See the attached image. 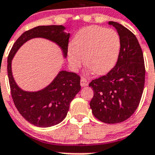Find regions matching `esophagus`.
<instances>
[{"instance_id": "34e87169", "label": "esophagus", "mask_w": 155, "mask_h": 155, "mask_svg": "<svg viewBox=\"0 0 155 155\" xmlns=\"http://www.w3.org/2000/svg\"><path fill=\"white\" fill-rule=\"evenodd\" d=\"M87 84H88V81H87V79L84 78V77H81V85L82 87H85Z\"/></svg>"}]
</instances>
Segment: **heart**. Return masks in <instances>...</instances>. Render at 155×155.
<instances>
[{
    "label": "heart",
    "instance_id": "1",
    "mask_svg": "<svg viewBox=\"0 0 155 155\" xmlns=\"http://www.w3.org/2000/svg\"><path fill=\"white\" fill-rule=\"evenodd\" d=\"M120 48V37L114 30L87 27L78 31L73 44L68 47V62L77 70L83 65L84 59L86 67L91 73L103 74L116 64Z\"/></svg>",
    "mask_w": 155,
    "mask_h": 155
}]
</instances>
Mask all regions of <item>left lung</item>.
Segmentation results:
<instances>
[{"label":"left lung","instance_id":"1","mask_svg":"<svg viewBox=\"0 0 155 155\" xmlns=\"http://www.w3.org/2000/svg\"><path fill=\"white\" fill-rule=\"evenodd\" d=\"M109 25L120 35L118 60L109 73L91 81L89 86L94 91L90 102L93 115L110 124L125 121L137 109L144 87L145 66L135 35L118 22L109 21Z\"/></svg>","mask_w":155,"mask_h":155}]
</instances>
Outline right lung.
Listing matches in <instances>:
<instances>
[{
    "instance_id": "1",
    "label": "right lung",
    "mask_w": 155,
    "mask_h": 155,
    "mask_svg": "<svg viewBox=\"0 0 155 155\" xmlns=\"http://www.w3.org/2000/svg\"><path fill=\"white\" fill-rule=\"evenodd\" d=\"M64 29L63 25H41L25 31L14 43L8 55V74L13 102L19 113L36 127H52L64 120L69 110L70 103L81 90V78L75 73L62 71L50 85L41 91H25L14 80L12 61L21 45L36 37L56 42L61 46L66 57L70 34L64 32Z\"/></svg>"
}]
</instances>
